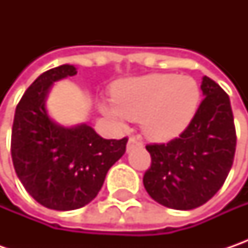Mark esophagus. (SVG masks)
<instances>
[{"instance_id": "1", "label": "esophagus", "mask_w": 248, "mask_h": 248, "mask_svg": "<svg viewBox=\"0 0 248 248\" xmlns=\"http://www.w3.org/2000/svg\"><path fill=\"white\" fill-rule=\"evenodd\" d=\"M138 145H140V143H139L138 142V139L137 138H134V137H132V138H129V140H128V143H127V150H131V149H134L135 148V146H138Z\"/></svg>"}]
</instances>
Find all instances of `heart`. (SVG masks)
Returning a JSON list of instances; mask_svg holds the SVG:
<instances>
[{"instance_id":"b5f03b06","label":"heart","mask_w":248,"mask_h":248,"mask_svg":"<svg viewBox=\"0 0 248 248\" xmlns=\"http://www.w3.org/2000/svg\"><path fill=\"white\" fill-rule=\"evenodd\" d=\"M113 102L100 110L124 124L142 121V129L153 140H170L190 124L200 103V87L195 78L175 74H149L119 81L111 90Z\"/></svg>"}]
</instances>
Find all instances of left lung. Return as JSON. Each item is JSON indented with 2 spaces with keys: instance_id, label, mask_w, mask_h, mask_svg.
<instances>
[{
  "instance_id": "left-lung-1",
  "label": "left lung",
  "mask_w": 248,
  "mask_h": 248,
  "mask_svg": "<svg viewBox=\"0 0 248 248\" xmlns=\"http://www.w3.org/2000/svg\"><path fill=\"white\" fill-rule=\"evenodd\" d=\"M204 99L178 138L148 145L152 164L143 175L149 196L174 210H193L224 185L233 164L236 129L228 93L203 77Z\"/></svg>"
}]
</instances>
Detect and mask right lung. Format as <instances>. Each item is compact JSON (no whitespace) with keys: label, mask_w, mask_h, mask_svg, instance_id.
<instances>
[{"label":"right lung","mask_w":248,"mask_h":248,"mask_svg":"<svg viewBox=\"0 0 248 248\" xmlns=\"http://www.w3.org/2000/svg\"><path fill=\"white\" fill-rule=\"evenodd\" d=\"M76 74L73 64L43 73L17 103L12 125L16 175L35 202L56 211L91 203L128 140L103 139L85 123L64 127L49 117L45 102L53 82Z\"/></svg>","instance_id":"add662e5"}]
</instances>
